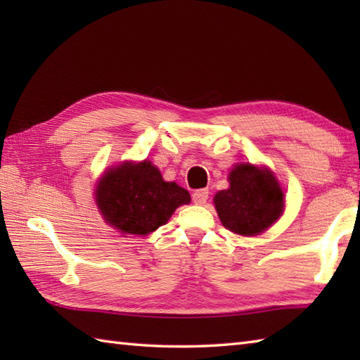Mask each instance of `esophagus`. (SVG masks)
<instances>
[{
	"instance_id": "34e87169",
	"label": "esophagus",
	"mask_w": 360,
	"mask_h": 360,
	"mask_svg": "<svg viewBox=\"0 0 360 360\" xmlns=\"http://www.w3.org/2000/svg\"><path fill=\"white\" fill-rule=\"evenodd\" d=\"M193 198V202L195 204H205V201L209 200V190L207 188H201V190H196L192 195Z\"/></svg>"
}]
</instances>
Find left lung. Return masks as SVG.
Segmentation results:
<instances>
[{"label":"left lung","mask_w":360,"mask_h":360,"mask_svg":"<svg viewBox=\"0 0 360 360\" xmlns=\"http://www.w3.org/2000/svg\"><path fill=\"white\" fill-rule=\"evenodd\" d=\"M231 187L215 195L221 223L240 235L266 231L283 210V192L274 174L250 164L236 165L229 174Z\"/></svg>","instance_id":"8db88e82"}]
</instances>
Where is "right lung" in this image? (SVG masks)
<instances>
[{"label": "right lung", "mask_w": 360, "mask_h": 360, "mask_svg": "<svg viewBox=\"0 0 360 360\" xmlns=\"http://www.w3.org/2000/svg\"><path fill=\"white\" fill-rule=\"evenodd\" d=\"M105 221L120 232L147 235L165 224L173 212L190 202L186 188L165 182L148 160L122 164L106 172L96 190Z\"/></svg>", "instance_id": "1"}]
</instances>
